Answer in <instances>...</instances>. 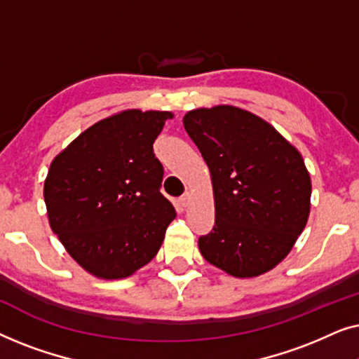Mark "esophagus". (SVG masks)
Instances as JSON below:
<instances>
[{
  "instance_id": "obj_1",
  "label": "esophagus",
  "mask_w": 359,
  "mask_h": 359,
  "mask_svg": "<svg viewBox=\"0 0 359 359\" xmlns=\"http://www.w3.org/2000/svg\"><path fill=\"white\" fill-rule=\"evenodd\" d=\"M189 201H191V194L186 193V194H183V196H181V198H180V204L183 205V208H188Z\"/></svg>"
}]
</instances>
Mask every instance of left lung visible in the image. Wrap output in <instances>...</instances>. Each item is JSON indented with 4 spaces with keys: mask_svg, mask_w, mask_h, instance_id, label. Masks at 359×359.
I'll return each mask as SVG.
<instances>
[{
    "mask_svg": "<svg viewBox=\"0 0 359 359\" xmlns=\"http://www.w3.org/2000/svg\"><path fill=\"white\" fill-rule=\"evenodd\" d=\"M184 129L212 180L215 224L199 237L205 262L230 276L268 273L291 252L311 212V175L271 124L222 104L186 112Z\"/></svg>",
    "mask_w": 359,
    "mask_h": 359,
    "instance_id": "1",
    "label": "left lung"
}]
</instances>
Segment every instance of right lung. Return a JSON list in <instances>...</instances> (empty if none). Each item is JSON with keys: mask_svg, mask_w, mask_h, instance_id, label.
Listing matches in <instances>:
<instances>
[{"mask_svg": "<svg viewBox=\"0 0 359 359\" xmlns=\"http://www.w3.org/2000/svg\"><path fill=\"white\" fill-rule=\"evenodd\" d=\"M168 111L127 109L81 132L52 160L43 199L68 255L93 276L122 279L155 258L176 217L160 193L154 142Z\"/></svg>", "mask_w": 359, "mask_h": 359, "instance_id": "add662e5", "label": "right lung"}]
</instances>
